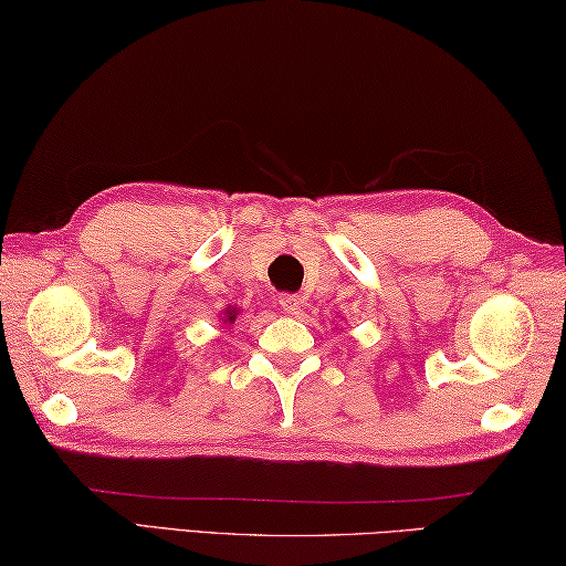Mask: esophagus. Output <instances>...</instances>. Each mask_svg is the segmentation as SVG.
Masks as SVG:
<instances>
[{
  "label": "esophagus",
  "mask_w": 566,
  "mask_h": 566,
  "mask_svg": "<svg viewBox=\"0 0 566 566\" xmlns=\"http://www.w3.org/2000/svg\"><path fill=\"white\" fill-rule=\"evenodd\" d=\"M279 303H281V307L285 310L287 315H297L300 313V303H303V300H300V295H295V293H283L279 297Z\"/></svg>",
  "instance_id": "obj_1"
}]
</instances>
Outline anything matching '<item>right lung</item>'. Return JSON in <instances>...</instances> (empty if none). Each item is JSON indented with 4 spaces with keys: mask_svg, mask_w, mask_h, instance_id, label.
I'll use <instances>...</instances> for the list:
<instances>
[{
    "mask_svg": "<svg viewBox=\"0 0 566 566\" xmlns=\"http://www.w3.org/2000/svg\"><path fill=\"white\" fill-rule=\"evenodd\" d=\"M234 319H237V310H227V319L224 322H229V325H234Z\"/></svg>",
    "mask_w": 566,
    "mask_h": 566,
    "instance_id": "right-lung-1",
    "label": "right lung"
}]
</instances>
